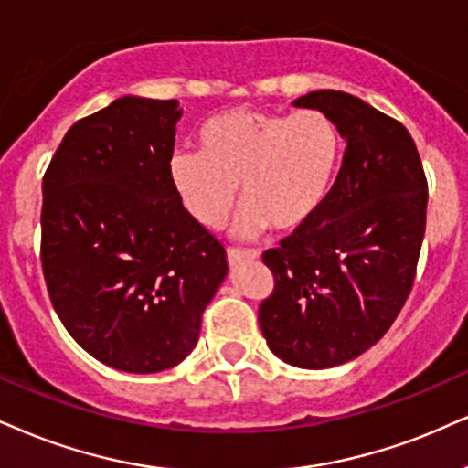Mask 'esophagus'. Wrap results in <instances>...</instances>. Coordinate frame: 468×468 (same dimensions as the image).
<instances>
[{
    "label": "esophagus",
    "mask_w": 468,
    "mask_h": 468,
    "mask_svg": "<svg viewBox=\"0 0 468 468\" xmlns=\"http://www.w3.org/2000/svg\"><path fill=\"white\" fill-rule=\"evenodd\" d=\"M258 258H261V251H256V250H239V247H229L228 250L229 267H236V264H240V262L258 261Z\"/></svg>",
    "instance_id": "esophagus-1"
}]
</instances>
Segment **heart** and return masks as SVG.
<instances>
[{"mask_svg":"<svg viewBox=\"0 0 468 468\" xmlns=\"http://www.w3.org/2000/svg\"><path fill=\"white\" fill-rule=\"evenodd\" d=\"M343 138L330 114L234 111L199 130V152L169 160L173 190L195 221L221 228L240 184V236L292 232L313 218L338 173Z\"/></svg>","mask_w":468,"mask_h":468,"instance_id":"b5f03b06","label":"heart"}]
</instances>
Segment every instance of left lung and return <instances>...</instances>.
Returning a JSON list of instances; mask_svg holds the SVG:
<instances>
[{"instance_id": "1", "label": "left lung", "mask_w": 468, "mask_h": 468, "mask_svg": "<svg viewBox=\"0 0 468 468\" xmlns=\"http://www.w3.org/2000/svg\"><path fill=\"white\" fill-rule=\"evenodd\" d=\"M292 106L330 114L347 147L321 210L264 251L275 288L258 321L280 360L330 368L373 347L410 295L428 180L410 132L367 101L327 89Z\"/></svg>"}]
</instances>
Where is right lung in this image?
Listing matches in <instances>:
<instances>
[{"mask_svg":"<svg viewBox=\"0 0 468 468\" xmlns=\"http://www.w3.org/2000/svg\"><path fill=\"white\" fill-rule=\"evenodd\" d=\"M176 100L119 97L71 125L43 177L40 262L56 314L95 360L158 373L197 345L223 245L173 190Z\"/></svg>","mask_w":468,"mask_h":468,"instance_id":"add662e5","label":"right lung"}]
</instances>
